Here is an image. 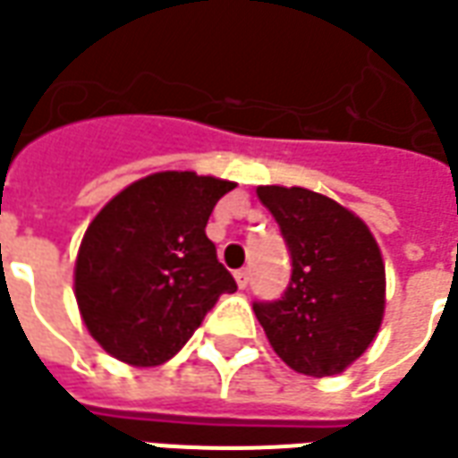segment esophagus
I'll use <instances>...</instances> for the list:
<instances>
[{"mask_svg":"<svg viewBox=\"0 0 458 458\" xmlns=\"http://www.w3.org/2000/svg\"><path fill=\"white\" fill-rule=\"evenodd\" d=\"M235 283H238V288H248V283H250V270H238V273H235Z\"/></svg>","mask_w":458,"mask_h":458,"instance_id":"1","label":"esophagus"}]
</instances>
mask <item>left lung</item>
Instances as JSON below:
<instances>
[{
  "label": "left lung",
  "mask_w": 458,
  "mask_h": 458,
  "mask_svg": "<svg viewBox=\"0 0 458 458\" xmlns=\"http://www.w3.org/2000/svg\"><path fill=\"white\" fill-rule=\"evenodd\" d=\"M291 253V283L253 310L273 351L293 371L334 376L359 359L381 328L386 270L359 216L306 188L260 185Z\"/></svg>",
  "instance_id": "obj_1"
}]
</instances>
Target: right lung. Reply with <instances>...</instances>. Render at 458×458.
Wrapping results in <instances>:
<instances>
[{"mask_svg":"<svg viewBox=\"0 0 458 458\" xmlns=\"http://www.w3.org/2000/svg\"><path fill=\"white\" fill-rule=\"evenodd\" d=\"M230 180L155 173L127 185L89 223L74 295L87 331L130 366L170 360L223 293L238 291L205 235Z\"/></svg>","mask_w":458,"mask_h":458,"instance_id":"1","label":"right lung"}]
</instances>
